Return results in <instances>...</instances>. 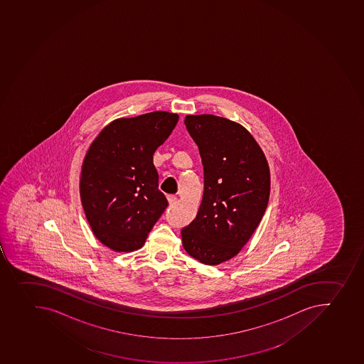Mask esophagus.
I'll return each instance as SVG.
<instances>
[{"mask_svg":"<svg viewBox=\"0 0 364 364\" xmlns=\"http://www.w3.org/2000/svg\"><path fill=\"white\" fill-rule=\"evenodd\" d=\"M168 202H169V204H173L177 200V197L175 196V195H168L167 196Z\"/></svg>","mask_w":364,"mask_h":364,"instance_id":"obj_1","label":"esophagus"}]
</instances>
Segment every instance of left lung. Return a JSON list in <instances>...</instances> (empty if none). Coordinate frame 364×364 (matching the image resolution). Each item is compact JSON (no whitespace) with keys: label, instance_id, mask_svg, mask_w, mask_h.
Wrapping results in <instances>:
<instances>
[{"label":"left lung","instance_id":"obj_1","mask_svg":"<svg viewBox=\"0 0 364 364\" xmlns=\"http://www.w3.org/2000/svg\"><path fill=\"white\" fill-rule=\"evenodd\" d=\"M198 146L204 193L196 218L184 226L183 247L205 265H218L240 252L260 223L269 198L265 155L242 124L216 115H187Z\"/></svg>","mask_w":364,"mask_h":364}]
</instances>
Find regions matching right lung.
Here are the masks:
<instances>
[{
    "instance_id": "add662e5",
    "label": "right lung",
    "mask_w": 364,
    "mask_h": 364,
    "mask_svg": "<svg viewBox=\"0 0 364 364\" xmlns=\"http://www.w3.org/2000/svg\"><path fill=\"white\" fill-rule=\"evenodd\" d=\"M178 115L151 112L117 119L106 126L86 153L80 198L95 236L117 252L144 246L168 207L153 164Z\"/></svg>"
}]
</instances>
